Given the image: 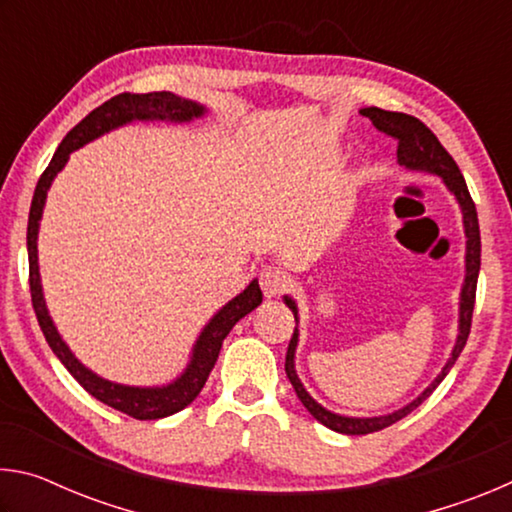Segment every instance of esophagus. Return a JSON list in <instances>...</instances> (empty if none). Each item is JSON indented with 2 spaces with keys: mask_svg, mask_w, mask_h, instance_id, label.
<instances>
[{
  "mask_svg": "<svg viewBox=\"0 0 512 512\" xmlns=\"http://www.w3.org/2000/svg\"><path fill=\"white\" fill-rule=\"evenodd\" d=\"M259 284H262L266 298H280L289 289V277L280 268H266L262 277H259Z\"/></svg>",
  "mask_w": 512,
  "mask_h": 512,
  "instance_id": "esophagus-1",
  "label": "esophagus"
}]
</instances>
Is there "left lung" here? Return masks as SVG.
Returning a JSON list of instances; mask_svg holds the SVG:
<instances>
[{
  "instance_id": "left-lung-1",
  "label": "left lung",
  "mask_w": 512,
  "mask_h": 512,
  "mask_svg": "<svg viewBox=\"0 0 512 512\" xmlns=\"http://www.w3.org/2000/svg\"><path fill=\"white\" fill-rule=\"evenodd\" d=\"M359 112L372 121V126H375L377 131L395 137L397 162H400L402 167L413 169V171H427V173H433V176L443 178V183L447 185L449 192L456 196L458 205H461L467 244H465V282L461 289V309H458V336H456L452 357H449V361L445 363L443 372L431 381V386L424 388L422 395L415 397L411 404L402 406V409H397L388 415H379V418H348V415L332 413L327 411L325 406H320L314 397L305 391V386H302V381L296 375V361H293L296 359V348H298V307L289 296H284V302H287V307L293 311V318H296V329H293V336L287 350V361H284V370H287V377L291 381L293 391H296L298 400L305 404V409L314 415L320 424H325V427H329L332 431L348 433V436H366V433L391 427V424H395L397 420L406 418L413 409H418V406L427 400L433 391H436V386L447 377V372L452 370L458 354H461L465 348L467 336H470L474 298H476V280H479V268H481V235H479V219H476V207L470 192H467L461 169H458V164L454 162L452 155L445 151V146L438 142V137L433 135L420 119L404 115V112L381 110L375 106L363 108Z\"/></svg>"
}]
</instances>
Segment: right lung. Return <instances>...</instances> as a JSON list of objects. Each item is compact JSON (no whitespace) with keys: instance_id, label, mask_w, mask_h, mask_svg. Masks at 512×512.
Wrapping results in <instances>:
<instances>
[{"instance_id":"1","label":"right lung","mask_w":512,"mask_h":512,"mask_svg":"<svg viewBox=\"0 0 512 512\" xmlns=\"http://www.w3.org/2000/svg\"><path fill=\"white\" fill-rule=\"evenodd\" d=\"M205 115V106L196 101H189L183 97H176L171 92H149V94H117V97L101 103L99 108H94L88 117L81 119L72 131L65 135V140L60 142L58 151L51 158L49 167L42 173L36 192H33L31 212H29V228H27V248H29V287H31V302L33 311H36L38 323L42 334L49 343V348L54 350L60 363L69 370L79 384L88 391L92 397H97L99 402L112 406L121 413L131 415L135 420H160L183 411L187 404L196 400V395L201 393L207 377L214 368L216 359H219L223 339L230 334V329L235 327L241 318L250 314L259 302H262V289H259L257 280H253L239 293L237 298H232L228 305L216 311L210 323L203 327L201 336L196 339V345L192 350V359H189L187 368L178 379H173L167 386H153V388H140V386H124L108 381L99 375H94L83 363L74 357L72 350L67 348L65 341L60 339L58 329L51 320L45 296H42V284H40V268H38V230L42 219V207L47 201V192L51 183H54L56 173L65 167L69 160V153L81 149L83 144L97 140L103 133L119 128L131 121H192L196 117Z\"/></svg>"}]
</instances>
